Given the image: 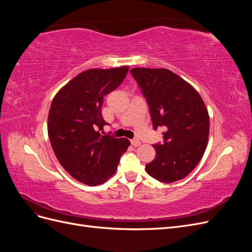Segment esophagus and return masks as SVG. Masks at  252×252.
Masks as SVG:
<instances>
[{"mask_svg":"<svg viewBox=\"0 0 252 252\" xmlns=\"http://www.w3.org/2000/svg\"><path fill=\"white\" fill-rule=\"evenodd\" d=\"M130 142H131L132 146H134V147H138L141 145V141L139 139H132Z\"/></svg>","mask_w":252,"mask_h":252,"instance_id":"34e87169","label":"esophagus"}]
</instances>
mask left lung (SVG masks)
Masks as SVG:
<instances>
[{
    "label": "left lung",
    "mask_w": 252,
    "mask_h": 252,
    "mask_svg": "<svg viewBox=\"0 0 252 252\" xmlns=\"http://www.w3.org/2000/svg\"><path fill=\"white\" fill-rule=\"evenodd\" d=\"M132 77L146 97L155 129L163 127V144L145 169L163 183L184 179L199 164L207 147L209 114L199 93L164 68H132Z\"/></svg>",
    "instance_id": "1"
}]
</instances>
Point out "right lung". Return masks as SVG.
<instances>
[{
  "instance_id": "add662e5",
  "label": "right lung",
  "mask_w": 252,
  "mask_h": 252,
  "mask_svg": "<svg viewBox=\"0 0 252 252\" xmlns=\"http://www.w3.org/2000/svg\"><path fill=\"white\" fill-rule=\"evenodd\" d=\"M128 69L83 71L52 100L47 124L51 147L64 169L83 184L96 186L112 177L130 145L125 138L101 134L107 124L101 113L104 97L121 85Z\"/></svg>"
}]
</instances>
